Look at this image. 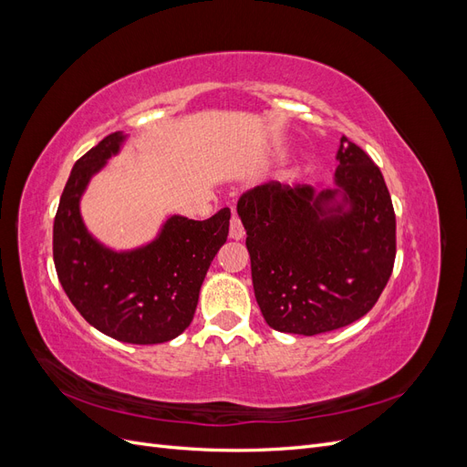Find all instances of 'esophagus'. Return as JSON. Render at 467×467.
I'll use <instances>...</instances> for the list:
<instances>
[{
  "label": "esophagus",
  "instance_id": "obj_1",
  "mask_svg": "<svg viewBox=\"0 0 467 467\" xmlns=\"http://www.w3.org/2000/svg\"><path fill=\"white\" fill-rule=\"evenodd\" d=\"M244 235H245L244 223H242V220H239L237 214H234L232 220H230V237L232 239H242Z\"/></svg>",
  "mask_w": 467,
  "mask_h": 467
}]
</instances>
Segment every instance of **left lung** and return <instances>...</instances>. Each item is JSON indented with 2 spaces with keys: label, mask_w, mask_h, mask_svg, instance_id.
<instances>
[{
  "label": "left lung",
  "mask_w": 467,
  "mask_h": 467,
  "mask_svg": "<svg viewBox=\"0 0 467 467\" xmlns=\"http://www.w3.org/2000/svg\"><path fill=\"white\" fill-rule=\"evenodd\" d=\"M337 185L348 212L323 208L337 191L265 182L237 214L247 232L251 278L273 329L319 335L360 319L384 292L395 261V212L384 175L360 146L341 138ZM338 211V215L327 212Z\"/></svg>",
  "instance_id": "obj_1"
}]
</instances>
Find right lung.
<instances>
[{
	"instance_id": "add662e5",
	"label": "right lung",
	"mask_w": 467,
	"mask_h": 467,
	"mask_svg": "<svg viewBox=\"0 0 467 467\" xmlns=\"http://www.w3.org/2000/svg\"><path fill=\"white\" fill-rule=\"evenodd\" d=\"M120 132L76 161L54 218V265L69 302L101 333L132 345L171 341L185 331L212 259L225 244L230 208L208 220L169 218L144 249L112 253L83 228L79 196L122 142Z\"/></svg>"
}]
</instances>
